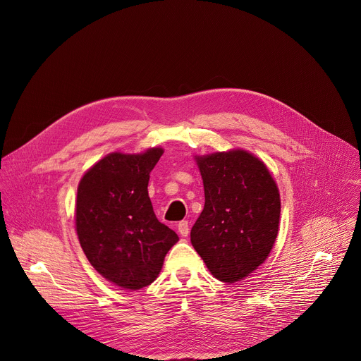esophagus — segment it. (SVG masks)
Masks as SVG:
<instances>
[{"label": "esophagus", "mask_w": 361, "mask_h": 361, "mask_svg": "<svg viewBox=\"0 0 361 361\" xmlns=\"http://www.w3.org/2000/svg\"><path fill=\"white\" fill-rule=\"evenodd\" d=\"M177 228H178V233H180L183 237H187L188 233H190V226H188V221H185V220L180 221L178 226H177Z\"/></svg>", "instance_id": "esophagus-1"}]
</instances>
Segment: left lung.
Masks as SVG:
<instances>
[{
	"label": "left lung",
	"instance_id": "1",
	"mask_svg": "<svg viewBox=\"0 0 361 361\" xmlns=\"http://www.w3.org/2000/svg\"><path fill=\"white\" fill-rule=\"evenodd\" d=\"M204 210L191 244L210 273L235 283L262 266L276 243L280 194L266 164L244 149L195 156Z\"/></svg>",
	"mask_w": 361,
	"mask_h": 361
}]
</instances>
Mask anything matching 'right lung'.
Returning a JSON list of instances; mask_svg holds the SVG:
<instances>
[{
  "label": "right lung",
  "mask_w": 361,
  "mask_h": 361,
  "mask_svg": "<svg viewBox=\"0 0 361 361\" xmlns=\"http://www.w3.org/2000/svg\"><path fill=\"white\" fill-rule=\"evenodd\" d=\"M163 148L111 152L81 178L75 228L91 266L113 284L140 290L156 280L178 235L160 223L148 197L151 170Z\"/></svg>",
  "instance_id": "obj_1"
}]
</instances>
